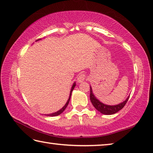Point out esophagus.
Listing matches in <instances>:
<instances>
[{
	"label": "esophagus",
	"mask_w": 153,
	"mask_h": 153,
	"mask_svg": "<svg viewBox=\"0 0 153 153\" xmlns=\"http://www.w3.org/2000/svg\"><path fill=\"white\" fill-rule=\"evenodd\" d=\"M85 79H86V76H85L84 74H80L79 75V76L77 77V82L79 83H81V82H83L85 80Z\"/></svg>",
	"instance_id": "obj_1"
}]
</instances>
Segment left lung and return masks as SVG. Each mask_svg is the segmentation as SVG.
I'll list each match as a JSON object with an SVG mask.
<instances>
[{
  "mask_svg": "<svg viewBox=\"0 0 153 153\" xmlns=\"http://www.w3.org/2000/svg\"><path fill=\"white\" fill-rule=\"evenodd\" d=\"M129 97V96H128V98H127L123 102H121L118 105H105L104 103L100 102V100L95 97L94 94H93L92 87L90 86V101H91L92 104L95 107L96 109L101 113L104 114V115H113V114L117 113L119 111L122 109L124 106L126 105V102H128Z\"/></svg>",
  "mask_w": 153,
  "mask_h": 153,
  "instance_id": "obj_1",
  "label": "left lung"
}]
</instances>
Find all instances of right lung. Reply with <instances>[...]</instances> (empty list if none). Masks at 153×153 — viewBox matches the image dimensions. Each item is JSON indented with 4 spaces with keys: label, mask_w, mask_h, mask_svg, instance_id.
<instances>
[{
    "label": "right lung",
    "mask_w": 153,
    "mask_h": 153,
    "mask_svg": "<svg viewBox=\"0 0 153 153\" xmlns=\"http://www.w3.org/2000/svg\"><path fill=\"white\" fill-rule=\"evenodd\" d=\"M41 40V39H38V40H37L36 41H38V40ZM76 82H74V84H73V86H72V87H71V91H70V94H69V97L68 100H67V102H66V104L65 105L63 106V107L61 108L60 110H59L58 111H56V112L53 113H51V114H47V115H46V116H50V117H55V116L59 115H60V114H61L62 113H63V111H65V108H66V107H67V105H68V104H69V100H70V98H71V96L72 91H73V90H74L75 86H76Z\"/></svg>",
    "instance_id": "add662e5"
}]
</instances>
